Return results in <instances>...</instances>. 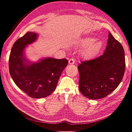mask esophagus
Returning <instances> with one entry per match:
<instances>
[{
  "label": "esophagus",
  "mask_w": 132,
  "mask_h": 132,
  "mask_svg": "<svg viewBox=\"0 0 132 132\" xmlns=\"http://www.w3.org/2000/svg\"><path fill=\"white\" fill-rule=\"evenodd\" d=\"M69 63L70 64H73L75 63V60L73 58H71L69 60Z\"/></svg>",
  "instance_id": "obj_1"
}]
</instances>
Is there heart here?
Here are the masks:
<instances>
[{"label":"heart","mask_w":132,"mask_h":132,"mask_svg":"<svg viewBox=\"0 0 132 132\" xmlns=\"http://www.w3.org/2000/svg\"><path fill=\"white\" fill-rule=\"evenodd\" d=\"M78 45L80 47H84L81 54L82 57L86 60L94 58L102 48L101 42L92 37H87L81 39L78 42Z\"/></svg>","instance_id":"b5f03b06"}]
</instances>
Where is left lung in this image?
<instances>
[{
    "label": "left lung",
    "mask_w": 132,
    "mask_h": 132,
    "mask_svg": "<svg viewBox=\"0 0 132 132\" xmlns=\"http://www.w3.org/2000/svg\"><path fill=\"white\" fill-rule=\"evenodd\" d=\"M126 67L124 49L109 32L103 54L78 65L79 90L91 100L104 98L117 88L123 79Z\"/></svg>",
    "instance_id": "obj_1"
}]
</instances>
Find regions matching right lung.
<instances>
[{"instance_id": "right-lung-1", "label": "right lung", "mask_w": 132, "mask_h": 132, "mask_svg": "<svg viewBox=\"0 0 132 132\" xmlns=\"http://www.w3.org/2000/svg\"><path fill=\"white\" fill-rule=\"evenodd\" d=\"M37 37V34L27 32L19 38L12 47L9 60L10 74L15 84L29 96L35 98L46 97L53 93L68 63L65 58L50 57L35 63L29 61L24 50Z\"/></svg>"}]
</instances>
